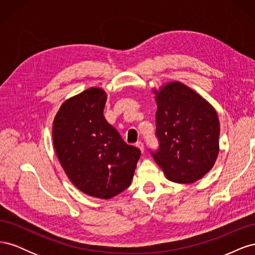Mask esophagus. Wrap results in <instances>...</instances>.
Returning <instances> with one entry per match:
<instances>
[{"label":"esophagus","instance_id":"1","mask_svg":"<svg viewBox=\"0 0 255 255\" xmlns=\"http://www.w3.org/2000/svg\"><path fill=\"white\" fill-rule=\"evenodd\" d=\"M136 146H137L138 149L140 150V152H141V153H143V151H144V146H143V143H142V142H140V141H139V142H137V143H136Z\"/></svg>","mask_w":255,"mask_h":255}]
</instances>
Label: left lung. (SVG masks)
<instances>
[{"label": "left lung", "mask_w": 255, "mask_h": 255, "mask_svg": "<svg viewBox=\"0 0 255 255\" xmlns=\"http://www.w3.org/2000/svg\"><path fill=\"white\" fill-rule=\"evenodd\" d=\"M159 148L151 152L168 180L189 184L213 168L220 123L214 107L194 89L173 81L153 89Z\"/></svg>", "instance_id": "obj_1"}]
</instances>
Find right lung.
<instances>
[{
  "label": "right lung",
  "instance_id": "add662e5",
  "mask_svg": "<svg viewBox=\"0 0 255 255\" xmlns=\"http://www.w3.org/2000/svg\"><path fill=\"white\" fill-rule=\"evenodd\" d=\"M107 94L90 87L61 104L53 143L69 180L88 196L111 199L133 180L140 151L128 145L103 116Z\"/></svg>",
  "mask_w": 255,
  "mask_h": 255
}]
</instances>
